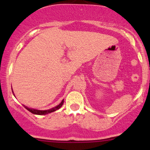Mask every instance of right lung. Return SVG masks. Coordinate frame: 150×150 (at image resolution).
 Returning a JSON list of instances; mask_svg holds the SVG:
<instances>
[{
	"label": "right lung",
	"instance_id": "right-lung-1",
	"mask_svg": "<svg viewBox=\"0 0 150 150\" xmlns=\"http://www.w3.org/2000/svg\"><path fill=\"white\" fill-rule=\"evenodd\" d=\"M63 102H64V100H63V101H61V104H60L59 105H58L57 106H56V107H54V108H51V109L45 110V111H40V110L33 109V108H30L27 107V106H24V107H25L26 109H27L29 111H30L31 113H34V114H37V115H46V114H47V113L53 112V111H56V110L59 109V108H61L62 106H63Z\"/></svg>",
	"mask_w": 150,
	"mask_h": 150
}]
</instances>
